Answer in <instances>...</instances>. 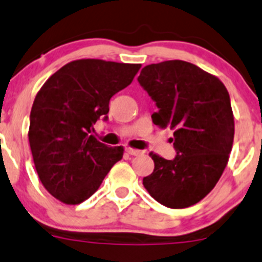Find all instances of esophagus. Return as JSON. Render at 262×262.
<instances>
[{
    "label": "esophagus",
    "mask_w": 262,
    "mask_h": 262,
    "mask_svg": "<svg viewBox=\"0 0 262 262\" xmlns=\"http://www.w3.org/2000/svg\"><path fill=\"white\" fill-rule=\"evenodd\" d=\"M126 152H128L129 155H132V156H138V155L143 154V151H139V149H136V148H130V147L126 148Z\"/></svg>",
    "instance_id": "34e87169"
}]
</instances>
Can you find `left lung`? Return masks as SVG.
Returning a JSON list of instances; mask_svg holds the SVG:
<instances>
[{"mask_svg": "<svg viewBox=\"0 0 262 262\" xmlns=\"http://www.w3.org/2000/svg\"><path fill=\"white\" fill-rule=\"evenodd\" d=\"M138 82L159 107L152 121L174 130L177 157L151 152L152 174L143 178L147 192L170 209H184L204 200L216 185L229 160L234 116L222 80L182 60L151 63Z\"/></svg>", "mask_w": 262, "mask_h": 262, "instance_id": "left-lung-1", "label": "left lung"}]
</instances>
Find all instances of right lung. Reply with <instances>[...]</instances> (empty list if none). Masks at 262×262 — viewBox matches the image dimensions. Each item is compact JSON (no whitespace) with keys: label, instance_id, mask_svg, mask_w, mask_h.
<instances>
[{"label":"right lung","instance_id":"add662e5","mask_svg":"<svg viewBox=\"0 0 262 262\" xmlns=\"http://www.w3.org/2000/svg\"><path fill=\"white\" fill-rule=\"evenodd\" d=\"M141 63L80 58L63 65L38 91L28 138L40 183L62 204H82L98 189L124 147L92 136L107 119L110 98L133 82Z\"/></svg>","mask_w":262,"mask_h":262}]
</instances>
